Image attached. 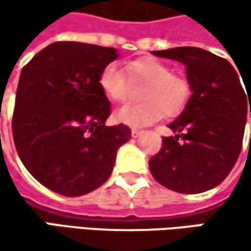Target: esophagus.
I'll list each match as a JSON object with an SVG mask.
<instances>
[{
	"mask_svg": "<svg viewBox=\"0 0 251 251\" xmlns=\"http://www.w3.org/2000/svg\"><path fill=\"white\" fill-rule=\"evenodd\" d=\"M142 133H144V130H142V129H132V132H130L132 138H139Z\"/></svg>",
	"mask_w": 251,
	"mask_h": 251,
	"instance_id": "esophagus-1",
	"label": "esophagus"
}]
</instances>
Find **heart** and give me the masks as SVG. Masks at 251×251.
Wrapping results in <instances>:
<instances>
[{"instance_id":"obj_1","label":"heart","mask_w":251,"mask_h":251,"mask_svg":"<svg viewBox=\"0 0 251 251\" xmlns=\"http://www.w3.org/2000/svg\"><path fill=\"white\" fill-rule=\"evenodd\" d=\"M126 75L115 65H106L100 75L99 85L103 94L122 103L129 96V79L132 84L142 82L138 104H129L116 112V119L129 126H145L158 121L163 115L167 118L178 116L190 101L192 85L187 78L172 73V68L155 58H139L127 62Z\"/></svg>"}]
</instances>
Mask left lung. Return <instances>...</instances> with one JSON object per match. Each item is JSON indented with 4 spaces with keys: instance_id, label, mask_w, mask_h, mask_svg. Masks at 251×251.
I'll return each instance as SVG.
<instances>
[{
    "instance_id": "left-lung-1",
    "label": "left lung",
    "mask_w": 251,
    "mask_h": 251,
    "mask_svg": "<svg viewBox=\"0 0 251 251\" xmlns=\"http://www.w3.org/2000/svg\"><path fill=\"white\" fill-rule=\"evenodd\" d=\"M152 53L184 64L193 94L169 125L175 136H163L161 150L151 157V175L178 193L206 192L229 175L240 155L249 106L251 118L250 88L244 85V91L238 68L205 49L181 46Z\"/></svg>"
}]
</instances>
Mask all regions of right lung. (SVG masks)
Listing matches in <instances>:
<instances>
[{"instance_id":"right-lung-1","label":"right lung","mask_w":251,"mask_h":251,"mask_svg":"<svg viewBox=\"0 0 251 251\" xmlns=\"http://www.w3.org/2000/svg\"><path fill=\"white\" fill-rule=\"evenodd\" d=\"M116 49L55 42L23 67L13 112L14 145L28 173L45 187L81 196L112 175L129 141L124 124L106 126L110 103L99 85Z\"/></svg>"}]
</instances>
